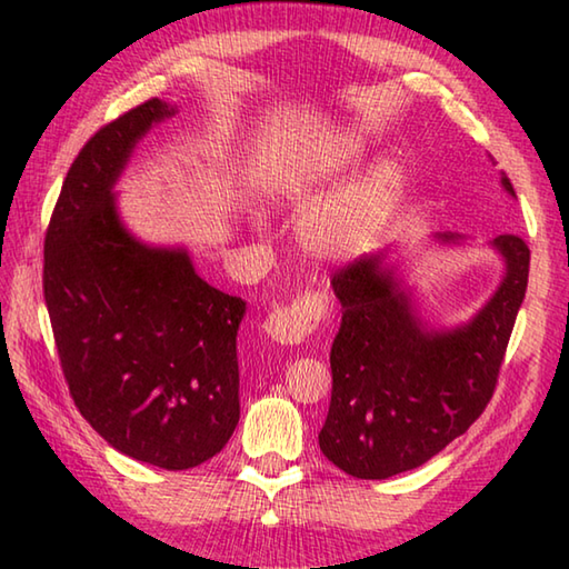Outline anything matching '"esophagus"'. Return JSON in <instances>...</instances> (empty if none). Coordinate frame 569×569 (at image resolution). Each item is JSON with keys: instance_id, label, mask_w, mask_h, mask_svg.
Masks as SVG:
<instances>
[{"instance_id": "1", "label": "esophagus", "mask_w": 569, "mask_h": 569, "mask_svg": "<svg viewBox=\"0 0 569 569\" xmlns=\"http://www.w3.org/2000/svg\"><path fill=\"white\" fill-rule=\"evenodd\" d=\"M328 301L323 293H301L293 303L278 306L263 318V330L276 343L298 346L323 323Z\"/></svg>"}]
</instances>
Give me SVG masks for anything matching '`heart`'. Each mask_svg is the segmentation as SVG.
I'll return each mask as SVG.
<instances>
[{"mask_svg": "<svg viewBox=\"0 0 569 569\" xmlns=\"http://www.w3.org/2000/svg\"><path fill=\"white\" fill-rule=\"evenodd\" d=\"M366 157L363 139L336 131L298 153L281 177V196L306 213L303 246L316 258L353 261L368 253L406 196V171L392 159L376 161L349 182ZM256 223L263 226L261 213Z\"/></svg>", "mask_w": 569, "mask_h": 569, "instance_id": "obj_1", "label": "heart"}]
</instances>
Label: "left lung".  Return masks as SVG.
Segmentation results:
<instances>
[{
    "label": "left lung",
    "instance_id": "8db88e82",
    "mask_svg": "<svg viewBox=\"0 0 569 569\" xmlns=\"http://www.w3.org/2000/svg\"><path fill=\"white\" fill-rule=\"evenodd\" d=\"M500 183L515 199L505 173ZM432 241L462 246L465 236L438 233ZM490 249L505 266L500 286L452 328L420 318L388 251L333 276L343 320L330 348L333 390L318 446L336 468L360 480L392 478L420 468L480 418L530 273V249L520 236L502 233Z\"/></svg>",
    "mask_w": 569,
    "mask_h": 569
}]
</instances>
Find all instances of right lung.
I'll use <instances>...</instances> for the list:
<instances>
[{
  "label": "right lung",
  "mask_w": 569,
  "mask_h": 569,
  "mask_svg": "<svg viewBox=\"0 0 569 569\" xmlns=\"http://www.w3.org/2000/svg\"><path fill=\"white\" fill-rule=\"evenodd\" d=\"M177 111L149 99L101 127L71 163L44 239V301L71 398L111 448L163 470L213 458L239 426L246 313L183 246L147 243L121 221L113 186Z\"/></svg>",
  "instance_id": "right-lung-1"
}]
</instances>
